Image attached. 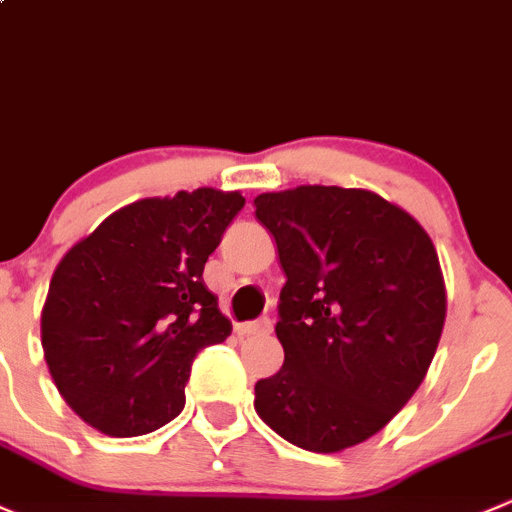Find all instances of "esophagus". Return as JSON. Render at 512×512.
<instances>
[{"instance_id":"34e87169","label":"esophagus","mask_w":512,"mask_h":512,"mask_svg":"<svg viewBox=\"0 0 512 512\" xmlns=\"http://www.w3.org/2000/svg\"><path fill=\"white\" fill-rule=\"evenodd\" d=\"M237 330H240V335H267V332L272 330V320L270 317H260V320L245 322V325H240Z\"/></svg>"}]
</instances>
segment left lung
Returning a JSON list of instances; mask_svg holds the SVG:
<instances>
[{
	"label": "left lung",
	"instance_id": "1",
	"mask_svg": "<svg viewBox=\"0 0 512 512\" xmlns=\"http://www.w3.org/2000/svg\"><path fill=\"white\" fill-rule=\"evenodd\" d=\"M285 287L275 332L285 362L255 385L280 438L340 453L380 433L420 388L445 322L428 232L380 195L302 185L255 197Z\"/></svg>",
	"mask_w": 512,
	"mask_h": 512
}]
</instances>
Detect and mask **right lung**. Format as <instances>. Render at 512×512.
<instances>
[{"mask_svg": "<svg viewBox=\"0 0 512 512\" xmlns=\"http://www.w3.org/2000/svg\"><path fill=\"white\" fill-rule=\"evenodd\" d=\"M245 207L200 187L109 215L54 270L42 347L64 403L112 438H135L185 408L197 352L232 332L202 270Z\"/></svg>", "mask_w": 512, "mask_h": 512, "instance_id": "obj_1", "label": "right lung"}]
</instances>
